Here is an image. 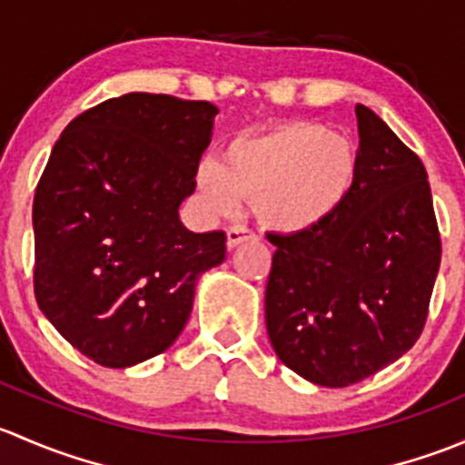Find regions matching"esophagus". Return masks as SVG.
Here are the masks:
<instances>
[{
	"label": "esophagus",
	"instance_id": "obj_1",
	"mask_svg": "<svg viewBox=\"0 0 465 465\" xmlns=\"http://www.w3.org/2000/svg\"><path fill=\"white\" fill-rule=\"evenodd\" d=\"M254 236H256V233L252 232V229H247V227H229L227 229V245L236 247V245H241V242L250 241V238H254Z\"/></svg>",
	"mask_w": 465,
	"mask_h": 465
}]
</instances>
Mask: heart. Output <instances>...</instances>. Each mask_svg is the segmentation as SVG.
<instances>
[{
    "label": "heart",
    "instance_id": "1",
    "mask_svg": "<svg viewBox=\"0 0 465 465\" xmlns=\"http://www.w3.org/2000/svg\"><path fill=\"white\" fill-rule=\"evenodd\" d=\"M355 177L358 153L346 134L294 121L233 139L223 163H200L195 184L213 211H236L242 198H256L262 223L306 232L346 203Z\"/></svg>",
    "mask_w": 465,
    "mask_h": 465
}]
</instances>
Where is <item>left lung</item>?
I'll use <instances>...</instances> for the list:
<instances>
[{"instance_id":"left-lung-1","label":"left lung","mask_w":465,"mask_h":465,"mask_svg":"<svg viewBox=\"0 0 465 465\" xmlns=\"http://www.w3.org/2000/svg\"><path fill=\"white\" fill-rule=\"evenodd\" d=\"M355 114L358 177L346 203L270 241L267 335L285 367L322 387L360 382L416 344L440 265L423 162L376 112Z\"/></svg>"}]
</instances>
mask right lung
<instances>
[{
	"label": "right lung",
	"mask_w": 465,
	"mask_h": 465,
	"mask_svg": "<svg viewBox=\"0 0 465 465\" xmlns=\"http://www.w3.org/2000/svg\"><path fill=\"white\" fill-rule=\"evenodd\" d=\"M215 114L209 101L124 94L78 114L51 150L33 200V290L55 331L101 367L163 353L198 276L224 261V232L193 233L177 215Z\"/></svg>",
	"instance_id": "1"
}]
</instances>
